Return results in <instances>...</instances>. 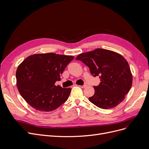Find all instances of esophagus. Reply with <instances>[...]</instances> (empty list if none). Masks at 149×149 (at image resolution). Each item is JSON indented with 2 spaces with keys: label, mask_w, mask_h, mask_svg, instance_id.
<instances>
[{
  "label": "esophagus",
  "mask_w": 149,
  "mask_h": 149,
  "mask_svg": "<svg viewBox=\"0 0 149 149\" xmlns=\"http://www.w3.org/2000/svg\"><path fill=\"white\" fill-rule=\"evenodd\" d=\"M87 86V85H86V84H85V85H84V86H80L79 87H80L81 88H86V87Z\"/></svg>",
  "instance_id": "esophagus-1"
}]
</instances>
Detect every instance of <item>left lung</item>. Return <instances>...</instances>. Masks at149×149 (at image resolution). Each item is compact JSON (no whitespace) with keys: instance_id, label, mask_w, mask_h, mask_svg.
<instances>
[{"instance_id":"1","label":"left lung","mask_w":149,"mask_h":149,"mask_svg":"<svg viewBox=\"0 0 149 149\" xmlns=\"http://www.w3.org/2000/svg\"><path fill=\"white\" fill-rule=\"evenodd\" d=\"M84 62L93 76H100L101 82L94 86L95 94L89 101L103 109H109L121 103L129 93L133 77L128 62L120 54L109 49L97 48L83 53L76 58Z\"/></svg>"}]
</instances>
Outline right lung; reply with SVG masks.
Returning a JSON list of instances; mask_svg holds the SVG:
<instances>
[{
  "label": "right lung",
  "mask_w": 149,
  "mask_h": 149,
  "mask_svg": "<svg viewBox=\"0 0 149 149\" xmlns=\"http://www.w3.org/2000/svg\"><path fill=\"white\" fill-rule=\"evenodd\" d=\"M74 56L54 53L34 54L18 66L16 85L20 95L32 107L51 111L64 103L71 88L54 85Z\"/></svg>",
  "instance_id": "obj_1"
}]
</instances>
